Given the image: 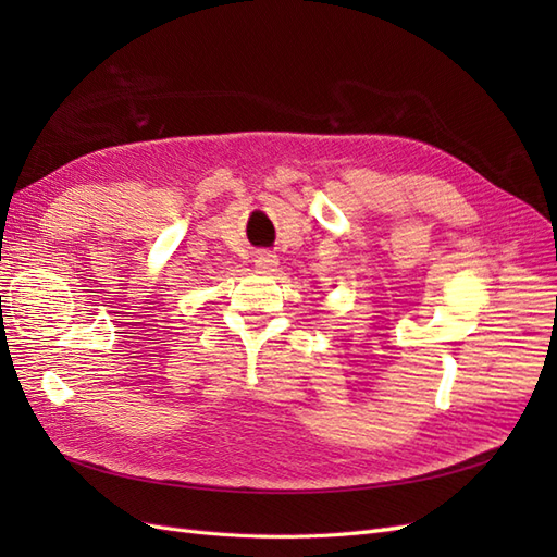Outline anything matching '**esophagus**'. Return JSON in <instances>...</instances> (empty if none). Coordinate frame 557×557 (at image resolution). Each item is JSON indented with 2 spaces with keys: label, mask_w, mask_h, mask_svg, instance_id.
<instances>
[{
  "label": "esophagus",
  "mask_w": 557,
  "mask_h": 557,
  "mask_svg": "<svg viewBox=\"0 0 557 557\" xmlns=\"http://www.w3.org/2000/svg\"><path fill=\"white\" fill-rule=\"evenodd\" d=\"M276 264H278V260H276L274 252H267V250H262L260 256L256 258V267L264 269V272H274V267H276Z\"/></svg>",
  "instance_id": "esophagus-1"
}]
</instances>
